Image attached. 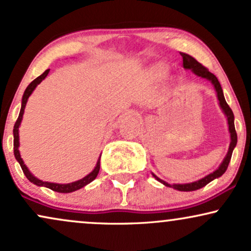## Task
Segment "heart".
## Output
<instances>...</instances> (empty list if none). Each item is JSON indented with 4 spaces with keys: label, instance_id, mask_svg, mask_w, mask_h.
Listing matches in <instances>:
<instances>
[{
    "label": "heart",
    "instance_id": "obj_1",
    "mask_svg": "<svg viewBox=\"0 0 251 251\" xmlns=\"http://www.w3.org/2000/svg\"><path fill=\"white\" fill-rule=\"evenodd\" d=\"M158 71H159V70H158Z\"/></svg>",
    "mask_w": 251,
    "mask_h": 251
}]
</instances>
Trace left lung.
Listing matches in <instances>:
<instances>
[{
  "label": "left lung",
  "instance_id": "left-lung-1",
  "mask_svg": "<svg viewBox=\"0 0 251 251\" xmlns=\"http://www.w3.org/2000/svg\"><path fill=\"white\" fill-rule=\"evenodd\" d=\"M180 55L182 57V66H184L185 70H191L192 72L196 74V75L209 80V81L213 83V86H214L216 93H218V99H219V102H220L221 109L224 110L225 115L227 116L228 128H229V132H230L229 149H228V152H227V154H226L224 162L221 163V165L219 166V168L216 169L214 172L209 173L208 176H206V177H203L202 179H199V180L193 181V182H188V184H173V185H170L166 181H164V180H162V179H159L156 175H153V173H152L153 177L156 178L158 181L162 182L163 185H165V186L173 187L175 190H178V191L190 192V191L199 190V188L206 186L208 182H211L212 180H214V179L221 177V176L224 175V173L226 172V170H227V168H228V165H229V162H230V158H231V153H233L234 148L236 147L237 134H236V131H235L233 110L230 109V107L228 106L227 102H226V99L224 97V92H222L221 85H220V82H219L218 78H216L214 74L209 72V71L207 70L205 66H202V65H201L199 61L194 59L192 55L184 53V52H180Z\"/></svg>",
  "mask_w": 251,
  "mask_h": 251
}]
</instances>
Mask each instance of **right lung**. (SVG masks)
<instances>
[{
	"label": "right lung",
	"instance_id": "obj_1",
	"mask_svg": "<svg viewBox=\"0 0 251 251\" xmlns=\"http://www.w3.org/2000/svg\"><path fill=\"white\" fill-rule=\"evenodd\" d=\"M49 72H50V70H46L45 72L42 74V75H39L38 78H36L35 80H33V81L31 82L29 86H27L25 91H24L23 98H22V107H21L20 115H18V119H17L16 123H15V126H14V154H15V158H16L17 162L20 163L21 168H22V170H23L25 177L29 179L31 182H33V184L37 185V186L48 187V188H50V190L54 191V192H59V193H71V192L80 190L81 187L86 186V185L89 184V182H92L95 178H97L98 173H99V171H100V159L98 160L97 166H95L94 170H93V171L89 173V175L86 176V177L80 179V180L70 182V184H55V182L43 181V180H39L38 178H36L35 176H33L32 173L29 171V169L26 168V165L24 164L23 159L21 158L20 150H18V147H20V135H18V128H20L22 119H23V114H24V109H25L27 99H29L30 95L32 94V92L35 91L37 85H39V83L46 78V75H48Z\"/></svg>",
	"mask_w": 251,
	"mask_h": 251
}]
</instances>
